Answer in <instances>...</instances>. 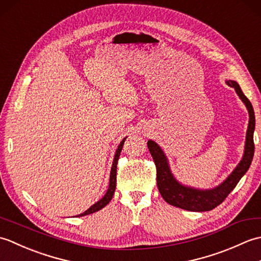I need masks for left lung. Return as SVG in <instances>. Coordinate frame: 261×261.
Masks as SVG:
<instances>
[{"instance_id":"left-lung-1","label":"left lung","mask_w":261,"mask_h":261,"mask_svg":"<svg viewBox=\"0 0 261 261\" xmlns=\"http://www.w3.org/2000/svg\"><path fill=\"white\" fill-rule=\"evenodd\" d=\"M225 83L234 88L238 96L246 105L249 113V124L246 135L245 151H243L240 163L237 165V167L221 184L213 188H208V190H199V188L181 184L171 173L168 158L158 143L153 140H149L147 142L149 151H150L154 165L157 167L158 190L165 201L173 206L192 211V212H204V211L213 210L222 203L226 196L233 191V188L250 167L254 153L253 132L254 125H256L253 108L250 101L242 93L237 82L229 80L225 81Z\"/></svg>"}]
</instances>
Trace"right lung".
<instances>
[{"mask_svg":"<svg viewBox=\"0 0 261 261\" xmlns=\"http://www.w3.org/2000/svg\"><path fill=\"white\" fill-rule=\"evenodd\" d=\"M125 139L126 138H124V139L120 142V145L118 146V149H116V151H115L112 168H111V173H110V184H109V188H108L107 193H105V195L101 199H99V201H97L95 204H93L90 208L86 210L84 213H81L77 216H84V215L92 214L94 212H97V211L103 208L104 206H107L111 199H112V197L114 195V192H115V186H116V165H118V160H119L122 148H123Z\"/></svg>","mask_w":261,"mask_h":261,"instance_id":"obj_1","label":"right lung"}]
</instances>
